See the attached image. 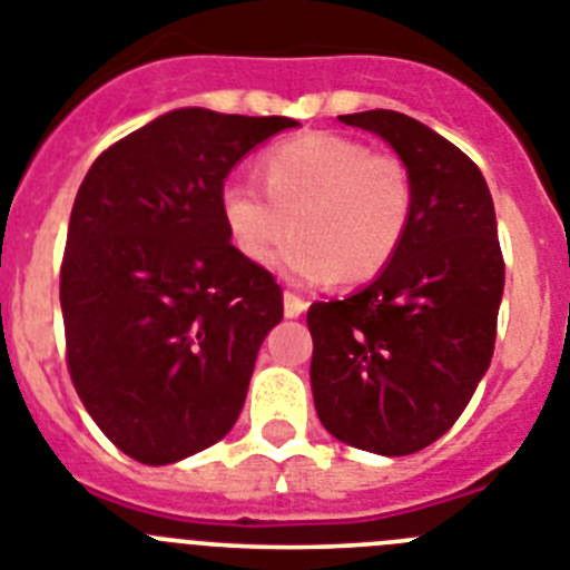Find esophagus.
<instances>
[{
  "label": "esophagus",
  "instance_id": "esophagus-1",
  "mask_svg": "<svg viewBox=\"0 0 570 570\" xmlns=\"http://www.w3.org/2000/svg\"><path fill=\"white\" fill-rule=\"evenodd\" d=\"M304 309H306V301L301 298V295H295V292H284V315H286V318H298Z\"/></svg>",
  "mask_w": 570,
  "mask_h": 570
}]
</instances>
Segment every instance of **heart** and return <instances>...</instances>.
I'll list each match as a JSON object with an SVG mask.
<instances>
[{
    "mask_svg": "<svg viewBox=\"0 0 570 570\" xmlns=\"http://www.w3.org/2000/svg\"><path fill=\"white\" fill-rule=\"evenodd\" d=\"M257 175L264 191L226 183L220 217L246 261L269 264L298 284H364L387 269L413 217V177L399 157L341 135H301L269 148Z\"/></svg>",
    "mask_w": 570,
    "mask_h": 570,
    "instance_id": "obj_1",
    "label": "heart"
}]
</instances>
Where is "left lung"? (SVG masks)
<instances>
[{
    "instance_id": "left-lung-1",
    "label": "left lung",
    "mask_w": 570,
    "mask_h": 570,
    "mask_svg": "<svg viewBox=\"0 0 570 570\" xmlns=\"http://www.w3.org/2000/svg\"><path fill=\"white\" fill-rule=\"evenodd\" d=\"M338 120L395 148L413 217L373 284L309 306L315 410L338 442L410 456L456 424L491 367L504 289L497 212L476 163L424 122L384 108Z\"/></svg>"
}]
</instances>
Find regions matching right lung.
Wrapping results in <instances>:
<instances>
[{
    "label": "right lung",
    "instance_id": "obj_1",
    "mask_svg": "<svg viewBox=\"0 0 570 570\" xmlns=\"http://www.w3.org/2000/svg\"><path fill=\"white\" fill-rule=\"evenodd\" d=\"M295 126L177 108L106 148L79 186L59 269L68 373L137 462L200 453L240 415L284 295L229 244L220 191L240 157Z\"/></svg>",
    "mask_w": 570,
    "mask_h": 570
}]
</instances>
